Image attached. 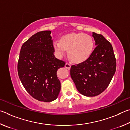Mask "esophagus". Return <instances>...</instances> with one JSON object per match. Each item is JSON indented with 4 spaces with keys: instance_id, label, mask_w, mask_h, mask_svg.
<instances>
[{
    "instance_id": "esophagus-1",
    "label": "esophagus",
    "mask_w": 130,
    "mask_h": 130,
    "mask_svg": "<svg viewBox=\"0 0 130 130\" xmlns=\"http://www.w3.org/2000/svg\"><path fill=\"white\" fill-rule=\"evenodd\" d=\"M65 67L66 69H67V70H70V68H71V65H70V64L66 63L65 64Z\"/></svg>"
}]
</instances>
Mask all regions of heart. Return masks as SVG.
I'll list each match as a JSON object with an SVG mask.
<instances>
[{"instance_id":"b5f03b06","label":"heart","mask_w":130,"mask_h":130,"mask_svg":"<svg viewBox=\"0 0 130 130\" xmlns=\"http://www.w3.org/2000/svg\"><path fill=\"white\" fill-rule=\"evenodd\" d=\"M54 53L58 58H61L67 50V55L72 62L80 63L89 58L94 47L91 36L83 33H70L61 36L52 44Z\"/></svg>"}]
</instances>
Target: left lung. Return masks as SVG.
Listing matches in <instances>:
<instances>
[{
	"mask_svg": "<svg viewBox=\"0 0 130 130\" xmlns=\"http://www.w3.org/2000/svg\"><path fill=\"white\" fill-rule=\"evenodd\" d=\"M96 47L87 60L72 65L70 75L79 92L86 96H95L108 87L116 70L112 45L101 34L93 32Z\"/></svg>",
	"mask_w": 130,
	"mask_h": 130,
	"instance_id": "8db88e82",
	"label": "left lung"
}]
</instances>
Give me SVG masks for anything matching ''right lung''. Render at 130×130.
I'll list each match as a JSON object with an SVG mask.
<instances>
[{"label": "right lung", "mask_w": 130, "mask_h": 130, "mask_svg": "<svg viewBox=\"0 0 130 130\" xmlns=\"http://www.w3.org/2000/svg\"><path fill=\"white\" fill-rule=\"evenodd\" d=\"M51 32H39L24 42L18 62V75L25 89L34 98L45 102L58 98L61 86L56 72L65 65L54 55Z\"/></svg>", "instance_id": "1"}]
</instances>
